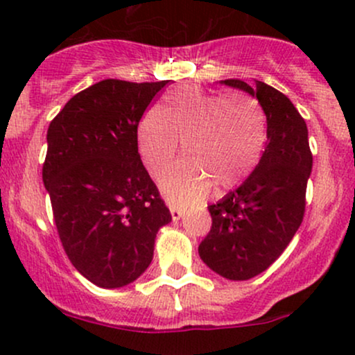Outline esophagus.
Masks as SVG:
<instances>
[{
    "label": "esophagus",
    "mask_w": 355,
    "mask_h": 355,
    "mask_svg": "<svg viewBox=\"0 0 355 355\" xmlns=\"http://www.w3.org/2000/svg\"><path fill=\"white\" fill-rule=\"evenodd\" d=\"M170 214H172V218L173 220H180L183 217V210L177 209V207H170Z\"/></svg>",
    "instance_id": "1"
}]
</instances>
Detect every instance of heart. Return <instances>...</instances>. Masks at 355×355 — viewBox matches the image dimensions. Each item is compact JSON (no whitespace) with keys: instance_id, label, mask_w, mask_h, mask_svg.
Instances as JSON below:
<instances>
[{"instance_id":"b5f03b06","label":"heart","mask_w":355,"mask_h":355,"mask_svg":"<svg viewBox=\"0 0 355 355\" xmlns=\"http://www.w3.org/2000/svg\"><path fill=\"white\" fill-rule=\"evenodd\" d=\"M267 138V113L255 96H223L195 85L168 89L137 130L138 152L153 177L172 164L182 141L185 160L160 177V190L180 207L210 189L223 193L240 185L262 160Z\"/></svg>"}]
</instances>
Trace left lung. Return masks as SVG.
I'll return each mask as SVG.
<instances>
[{"label": "left lung", "mask_w": 355, "mask_h": 355, "mask_svg": "<svg viewBox=\"0 0 355 355\" xmlns=\"http://www.w3.org/2000/svg\"><path fill=\"white\" fill-rule=\"evenodd\" d=\"M222 83L257 96L268 141L250 177L209 207L211 227L198 254L218 275L248 280L279 259L302 223L312 152L305 120L284 93L263 81L254 88L242 80Z\"/></svg>", "instance_id": "8db88e82"}]
</instances>
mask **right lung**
Returning <instances> with one entry per match:
<instances>
[{
    "mask_svg": "<svg viewBox=\"0 0 355 355\" xmlns=\"http://www.w3.org/2000/svg\"><path fill=\"white\" fill-rule=\"evenodd\" d=\"M168 80H103L76 93L48 126L43 183L61 245L92 284L133 282L153 259L155 237L172 222L141 164L137 130Z\"/></svg>",
    "mask_w": 355,
    "mask_h": 355,
    "instance_id": "obj_1",
    "label": "right lung"
}]
</instances>
